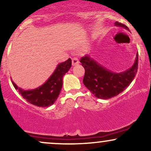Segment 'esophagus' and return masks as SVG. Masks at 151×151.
I'll list each match as a JSON object with an SVG mask.
<instances>
[{"label":"esophagus","instance_id":"esophagus-1","mask_svg":"<svg viewBox=\"0 0 151 151\" xmlns=\"http://www.w3.org/2000/svg\"><path fill=\"white\" fill-rule=\"evenodd\" d=\"M79 63V60H78V58H72V65H73V66H74V65H78Z\"/></svg>","mask_w":151,"mask_h":151}]
</instances>
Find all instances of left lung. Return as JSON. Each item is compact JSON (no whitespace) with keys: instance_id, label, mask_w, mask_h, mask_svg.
<instances>
[{"instance_id":"1","label":"left lung","mask_w":151,"mask_h":151,"mask_svg":"<svg viewBox=\"0 0 151 151\" xmlns=\"http://www.w3.org/2000/svg\"><path fill=\"white\" fill-rule=\"evenodd\" d=\"M115 24L128 29L126 25L118 22ZM80 62L85 70V86L98 99H109L122 93L134 80L138 69V52L132 68L119 73L108 70L88 55L81 58Z\"/></svg>"}]
</instances>
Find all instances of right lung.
I'll return each mask as SVG.
<instances>
[{
  "label": "right lung",
  "mask_w": 151,
  "mask_h": 151,
  "mask_svg": "<svg viewBox=\"0 0 151 151\" xmlns=\"http://www.w3.org/2000/svg\"><path fill=\"white\" fill-rule=\"evenodd\" d=\"M72 66V60L58 65L52 75L43 85L32 90H24L17 86L14 81L12 84L15 89L22 96L27 102L38 107H48L53 104L60 95L63 86V78Z\"/></svg>",
  "instance_id": "add662e5"
}]
</instances>
